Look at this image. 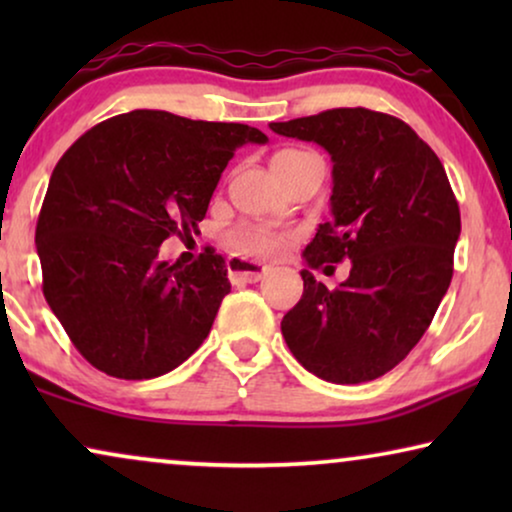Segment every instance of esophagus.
<instances>
[{"mask_svg": "<svg viewBox=\"0 0 512 512\" xmlns=\"http://www.w3.org/2000/svg\"><path fill=\"white\" fill-rule=\"evenodd\" d=\"M270 268L256 263V261H247V258L240 256H230L228 258V275L233 282H244V284H256L268 275Z\"/></svg>", "mask_w": 512, "mask_h": 512, "instance_id": "34e87169", "label": "esophagus"}]
</instances>
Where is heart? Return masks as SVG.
I'll return each mask as SVG.
<instances>
[{
	"instance_id": "1",
	"label": "heart",
	"mask_w": 512,
	"mask_h": 512,
	"mask_svg": "<svg viewBox=\"0 0 512 512\" xmlns=\"http://www.w3.org/2000/svg\"><path fill=\"white\" fill-rule=\"evenodd\" d=\"M289 153H298V151H279L275 158L289 156ZM284 242H286L284 235H279L275 230H268V228H258V226H240L228 235V249L233 251L235 256H242V258L272 256L284 247Z\"/></svg>"
}]
</instances>
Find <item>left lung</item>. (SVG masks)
I'll list each match as a JSON object with an SVG mask.
<instances>
[{
  "mask_svg": "<svg viewBox=\"0 0 512 512\" xmlns=\"http://www.w3.org/2000/svg\"><path fill=\"white\" fill-rule=\"evenodd\" d=\"M270 130L324 146L333 160V219L303 251V298L282 319L286 345L326 382L377 380L422 340L452 282L461 216L445 167L408 123L363 107ZM340 260L353 270L328 292L309 268Z\"/></svg>",
  "mask_w": 512,
  "mask_h": 512,
  "instance_id": "obj_1",
  "label": "left lung"
}]
</instances>
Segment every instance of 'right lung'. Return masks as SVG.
<instances>
[{
    "label": "right lung",
    "mask_w": 512,
    "mask_h": 512,
    "mask_svg": "<svg viewBox=\"0 0 512 512\" xmlns=\"http://www.w3.org/2000/svg\"><path fill=\"white\" fill-rule=\"evenodd\" d=\"M261 130L135 109L102 121L58 160L37 221L44 296L83 359L121 380L181 366L230 293L214 249L191 265L158 247L195 230L228 160Z\"/></svg>",
    "instance_id": "add662e5"
}]
</instances>
